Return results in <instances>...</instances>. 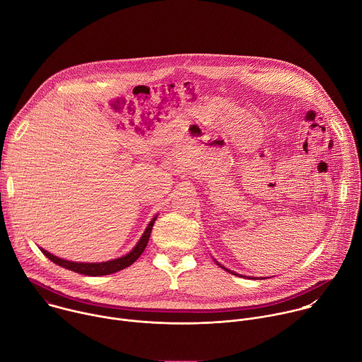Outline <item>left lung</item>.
<instances>
[{
  "label": "left lung",
  "instance_id": "1",
  "mask_svg": "<svg viewBox=\"0 0 362 362\" xmlns=\"http://www.w3.org/2000/svg\"><path fill=\"white\" fill-rule=\"evenodd\" d=\"M215 262H216V261H215ZM216 264H218V265H219V267H221V268H222V269H225V271H226V272H229V274H232V275H236V276H242V278H247V276H243V275H239V274H236V272H233V271H229V269H228V268H225V267H222V265H221V264H219V262H216ZM249 279H250V276H249ZM252 279H256V278H255V276H252ZM257 279H259V278H257ZM261 279H265V278H261Z\"/></svg>",
  "mask_w": 362,
  "mask_h": 362
}]
</instances>
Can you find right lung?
Returning a JSON list of instances; mask_svg holds the SVG:
<instances>
[{"label": "right lung", "mask_w": 362, "mask_h": 362, "mask_svg": "<svg viewBox=\"0 0 362 362\" xmlns=\"http://www.w3.org/2000/svg\"><path fill=\"white\" fill-rule=\"evenodd\" d=\"M156 219H158V215L148 222L146 230L143 232L141 238L134 245V247L129 253H126L124 256L117 257V259H112V261H106V262H73V261H67V259H63V257H59L53 253H49L45 249H41V252L48 257L51 262H54L59 267H63V268L70 269L73 272H77V274H81V275H88V276L110 275V274L119 272V271L130 267L133 262H136L139 259V256L143 253V250L147 246V242H148V238H150V233H151V228H153L154 221H156Z\"/></svg>", "instance_id": "obj_1"}]
</instances>
